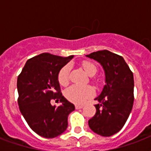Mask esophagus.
I'll list each match as a JSON object with an SVG mask.
<instances>
[{"mask_svg":"<svg viewBox=\"0 0 151 151\" xmlns=\"http://www.w3.org/2000/svg\"><path fill=\"white\" fill-rule=\"evenodd\" d=\"M82 107H83V105H78V104L75 105V108L77 109V110H78V109H81Z\"/></svg>","mask_w":151,"mask_h":151,"instance_id":"esophagus-1","label":"esophagus"}]
</instances>
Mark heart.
I'll list each match as a JSON object with an SVG mask.
<instances>
[{"mask_svg":"<svg viewBox=\"0 0 151 151\" xmlns=\"http://www.w3.org/2000/svg\"><path fill=\"white\" fill-rule=\"evenodd\" d=\"M82 67L89 76H93L97 72V67L91 62L84 61ZM70 71V65L66 64L59 70L58 81L61 85H66L69 82V75ZM95 93L94 88L89 85H73L67 88L65 91V96L69 101L77 104H81Z\"/></svg>","mask_w":151,"mask_h":151,"instance_id":"b5f03b06","label":"heart"}]
</instances>
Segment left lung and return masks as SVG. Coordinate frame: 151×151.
Instances as JSON below:
<instances>
[{
    "label": "left lung",
    "instance_id": "1",
    "mask_svg": "<svg viewBox=\"0 0 151 151\" xmlns=\"http://www.w3.org/2000/svg\"><path fill=\"white\" fill-rule=\"evenodd\" d=\"M100 63L105 73V85L95 105L96 113L88 121L95 133L111 136L123 128L132 111L134 101L133 73L123 57L107 50L87 55Z\"/></svg>",
    "mask_w": 151,
    "mask_h": 151
}]
</instances>
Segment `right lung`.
I'll use <instances>...</instances> for the list:
<instances>
[{"label": "right lung", "instance_id": "add662e5", "mask_svg": "<svg viewBox=\"0 0 151 151\" xmlns=\"http://www.w3.org/2000/svg\"><path fill=\"white\" fill-rule=\"evenodd\" d=\"M73 58L42 53L28 59L17 79L19 110L30 129L45 138H55L68 126L70 113L75 110L60 92L59 70ZM52 99L61 105L50 104Z\"/></svg>", "mask_w": 151, "mask_h": 151}]
</instances>
